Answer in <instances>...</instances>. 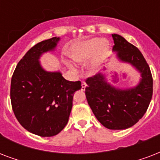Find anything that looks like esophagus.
Segmentation results:
<instances>
[{"mask_svg":"<svg viewBox=\"0 0 160 160\" xmlns=\"http://www.w3.org/2000/svg\"><path fill=\"white\" fill-rule=\"evenodd\" d=\"M86 86H87L86 83H85V81H82V83H81V90H85V88H86Z\"/></svg>","mask_w":160,"mask_h":160,"instance_id":"1","label":"esophagus"}]
</instances>
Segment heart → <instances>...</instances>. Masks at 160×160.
Listing matches in <instances>:
<instances>
[{"instance_id":"heart-1","label":"heart","mask_w":160,"mask_h":160,"mask_svg":"<svg viewBox=\"0 0 160 160\" xmlns=\"http://www.w3.org/2000/svg\"><path fill=\"white\" fill-rule=\"evenodd\" d=\"M109 44L106 40L87 39L73 46L70 50V59L78 64H85L91 56L90 68L96 70L109 53Z\"/></svg>"}]
</instances>
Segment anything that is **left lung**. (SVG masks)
<instances>
[{
  "mask_svg": "<svg viewBox=\"0 0 160 160\" xmlns=\"http://www.w3.org/2000/svg\"><path fill=\"white\" fill-rule=\"evenodd\" d=\"M112 37L117 58L134 66L141 75L140 81L133 88L119 89L107 82L105 73H99L85 80V95L100 124L109 129H125L145 114L153 95V78L139 49L119 35L113 34Z\"/></svg>",
  "mask_w": 160,
  "mask_h": 160,
  "instance_id": "8db88e82",
  "label": "left lung"
}]
</instances>
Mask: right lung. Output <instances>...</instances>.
<instances>
[{
	"instance_id": "1",
	"label": "right lung",
	"mask_w": 160,
	"mask_h": 160,
	"mask_svg": "<svg viewBox=\"0 0 160 160\" xmlns=\"http://www.w3.org/2000/svg\"><path fill=\"white\" fill-rule=\"evenodd\" d=\"M59 37L36 44L16 67L11 83V101L15 116L32 134L51 137L67 124L73 95L81 89L80 81H69L60 71H46L40 64L42 54L53 51Z\"/></svg>"
}]
</instances>
